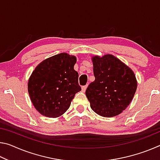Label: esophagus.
Segmentation results:
<instances>
[{"label":"esophagus","instance_id":"1","mask_svg":"<svg viewBox=\"0 0 160 160\" xmlns=\"http://www.w3.org/2000/svg\"><path fill=\"white\" fill-rule=\"evenodd\" d=\"M87 88H88V85L82 86V92H85Z\"/></svg>","mask_w":160,"mask_h":160}]
</instances>
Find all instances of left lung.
<instances>
[{"mask_svg": "<svg viewBox=\"0 0 160 160\" xmlns=\"http://www.w3.org/2000/svg\"><path fill=\"white\" fill-rule=\"evenodd\" d=\"M95 80L85 94L91 109L104 117L117 116L126 109L137 90L132 70L111 54L92 58Z\"/></svg>", "mask_w": 160, "mask_h": 160, "instance_id": "1", "label": "left lung"}]
</instances>
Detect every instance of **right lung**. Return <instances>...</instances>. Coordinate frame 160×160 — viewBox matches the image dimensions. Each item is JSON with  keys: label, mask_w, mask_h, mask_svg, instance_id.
<instances>
[{"label": "right lung", "mask_w": 160, "mask_h": 160, "mask_svg": "<svg viewBox=\"0 0 160 160\" xmlns=\"http://www.w3.org/2000/svg\"><path fill=\"white\" fill-rule=\"evenodd\" d=\"M76 57L61 53L45 59L32 72L28 92L38 112L47 117L61 116L68 109L75 94L81 90Z\"/></svg>", "instance_id": "right-lung-1"}]
</instances>
